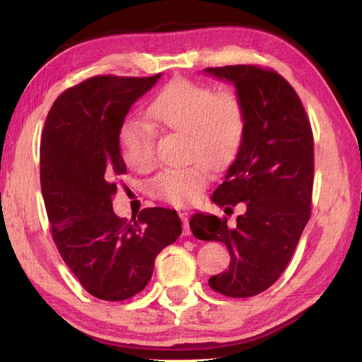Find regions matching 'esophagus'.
I'll return each mask as SVG.
<instances>
[{
	"mask_svg": "<svg viewBox=\"0 0 362 362\" xmlns=\"http://www.w3.org/2000/svg\"><path fill=\"white\" fill-rule=\"evenodd\" d=\"M179 216H180L182 222H183V235L189 236V235H192V228H189V223H188V220H189L188 212L187 211H180Z\"/></svg>",
	"mask_w": 362,
	"mask_h": 362,
	"instance_id": "34e87169",
	"label": "esophagus"
}]
</instances>
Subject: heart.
<instances>
[{"instance_id":"heart-1","label":"heart","mask_w":362,"mask_h":362,"mask_svg":"<svg viewBox=\"0 0 362 362\" xmlns=\"http://www.w3.org/2000/svg\"><path fill=\"white\" fill-rule=\"evenodd\" d=\"M153 126L185 134L187 168L158 174L151 188L166 203L183 206L198 198L211 166L223 169L235 161L246 140L247 112L241 97L189 79H174L159 90L146 108ZM119 151L127 166L148 169L156 158V131L136 119L122 122Z\"/></svg>"}]
</instances>
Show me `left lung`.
I'll list each match as a JSON object with an SVG mask.
<instances>
[{"label": "left lung", "instance_id": "1", "mask_svg": "<svg viewBox=\"0 0 362 362\" xmlns=\"http://www.w3.org/2000/svg\"><path fill=\"white\" fill-rule=\"evenodd\" d=\"M206 73L228 79L246 105L247 132L240 155L212 194L225 207L244 203L235 226L228 218L194 214L193 235L230 250L228 269L209 279L233 298L254 297L276 283L291 262L311 216L315 146L302 100L278 71L259 65H226Z\"/></svg>", "mask_w": 362, "mask_h": 362}]
</instances>
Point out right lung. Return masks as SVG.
<instances>
[{"mask_svg": "<svg viewBox=\"0 0 362 362\" xmlns=\"http://www.w3.org/2000/svg\"><path fill=\"white\" fill-rule=\"evenodd\" d=\"M148 78L100 75L64 90L41 134V192L51 235L90 296L121 302L145 289L153 263L182 233L177 212L146 207L134 223L113 212L116 179L127 173L118 134Z\"/></svg>", "mask_w": 362, "mask_h": 362, "instance_id": "obj_1", "label": "right lung"}]
</instances>
